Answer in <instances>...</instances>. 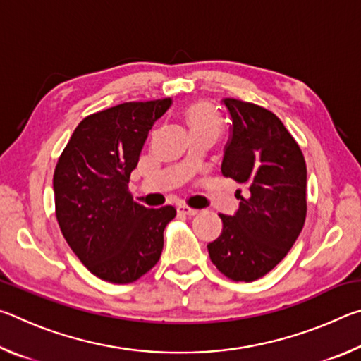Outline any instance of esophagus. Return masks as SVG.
Returning <instances> with one entry per match:
<instances>
[{
  "label": "esophagus",
  "mask_w": 361,
  "mask_h": 361,
  "mask_svg": "<svg viewBox=\"0 0 361 361\" xmlns=\"http://www.w3.org/2000/svg\"><path fill=\"white\" fill-rule=\"evenodd\" d=\"M178 213H180V215L194 216V215H197L199 210H195V209H192V207H188V205H185V204H180V205H178Z\"/></svg>",
  "instance_id": "obj_1"
}]
</instances>
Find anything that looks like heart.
<instances>
[{
  "instance_id": "1",
  "label": "heart",
  "mask_w": 361,
  "mask_h": 361,
  "mask_svg": "<svg viewBox=\"0 0 361 361\" xmlns=\"http://www.w3.org/2000/svg\"><path fill=\"white\" fill-rule=\"evenodd\" d=\"M185 118L192 133L209 132L218 137L221 130V116L218 114L216 108L210 102L195 100L189 103L185 109Z\"/></svg>"
}]
</instances>
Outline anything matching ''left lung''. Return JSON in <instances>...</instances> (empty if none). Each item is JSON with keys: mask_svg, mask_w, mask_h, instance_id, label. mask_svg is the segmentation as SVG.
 Wrapping results in <instances>:
<instances>
[{"mask_svg": "<svg viewBox=\"0 0 361 361\" xmlns=\"http://www.w3.org/2000/svg\"><path fill=\"white\" fill-rule=\"evenodd\" d=\"M231 137L221 172L248 186L234 216L207 245L213 264L234 282L271 272L296 242L307 215V170L301 148L276 114L255 103L224 99Z\"/></svg>", "mask_w": 361, "mask_h": 361, "instance_id": "1", "label": "left lung"}]
</instances>
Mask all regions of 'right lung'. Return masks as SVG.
<instances>
[{
  "label": "right lung",
  "instance_id": "right-lung-1",
  "mask_svg": "<svg viewBox=\"0 0 361 361\" xmlns=\"http://www.w3.org/2000/svg\"><path fill=\"white\" fill-rule=\"evenodd\" d=\"M172 99L127 102L85 116L54 170L60 231L79 261L102 280L132 283L157 264L175 207L146 209L129 192L151 127Z\"/></svg>",
  "mask_w": 361,
  "mask_h": 361
}]
</instances>
